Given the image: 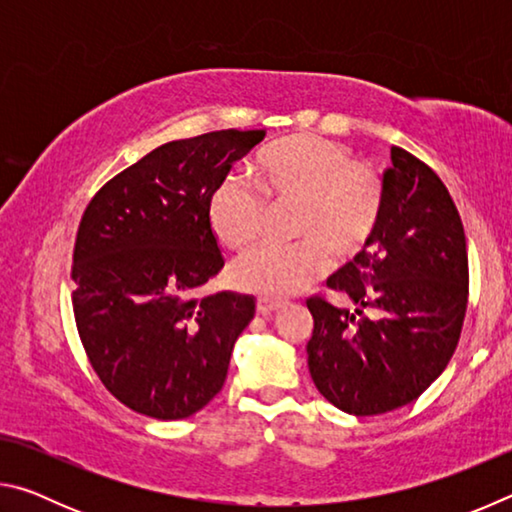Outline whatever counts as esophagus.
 Here are the masks:
<instances>
[{"mask_svg": "<svg viewBox=\"0 0 512 512\" xmlns=\"http://www.w3.org/2000/svg\"><path fill=\"white\" fill-rule=\"evenodd\" d=\"M282 307V302L280 300H273V298H264V296H259L257 298V311L262 316H271V314H275L277 309Z\"/></svg>", "mask_w": 512, "mask_h": 512, "instance_id": "obj_1", "label": "esophagus"}]
</instances>
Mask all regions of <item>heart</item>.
Returning a JSON list of instances; mask_svg holds the SVG:
<instances>
[{"mask_svg": "<svg viewBox=\"0 0 512 512\" xmlns=\"http://www.w3.org/2000/svg\"><path fill=\"white\" fill-rule=\"evenodd\" d=\"M244 176L228 173L205 201V219L225 248H244L264 228L269 205L296 203L293 244H257L230 266L239 289L287 298L327 273L332 253L352 255L375 235L386 205V180L375 164L316 133L277 140Z\"/></svg>", "mask_w": 512, "mask_h": 512, "instance_id": "1", "label": "heart"}]
</instances>
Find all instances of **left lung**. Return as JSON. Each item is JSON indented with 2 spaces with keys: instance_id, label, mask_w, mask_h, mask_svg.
I'll use <instances>...</instances> for the list:
<instances>
[{
  "instance_id": "1",
  "label": "left lung",
  "mask_w": 512,
  "mask_h": 512,
  "mask_svg": "<svg viewBox=\"0 0 512 512\" xmlns=\"http://www.w3.org/2000/svg\"><path fill=\"white\" fill-rule=\"evenodd\" d=\"M391 162L377 232L327 280L348 305L307 300L311 379L352 415L395 411L427 391L461 339L470 293L463 223L443 180L400 146Z\"/></svg>"
}]
</instances>
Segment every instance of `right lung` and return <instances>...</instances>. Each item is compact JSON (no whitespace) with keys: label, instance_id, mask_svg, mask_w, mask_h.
<instances>
[{"label":"right lung","instance_id":"right-lung-1","mask_svg":"<svg viewBox=\"0 0 512 512\" xmlns=\"http://www.w3.org/2000/svg\"><path fill=\"white\" fill-rule=\"evenodd\" d=\"M264 135L228 128L162 144L85 207L72 262L76 329L101 384L135 413L189 418L221 391L255 300L198 296L223 268L205 201Z\"/></svg>","mask_w":512,"mask_h":512}]
</instances>
